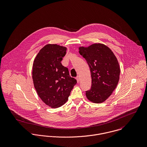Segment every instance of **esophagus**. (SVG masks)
Returning a JSON list of instances; mask_svg holds the SVG:
<instances>
[{
    "instance_id": "obj_1",
    "label": "esophagus",
    "mask_w": 147,
    "mask_h": 147,
    "mask_svg": "<svg viewBox=\"0 0 147 147\" xmlns=\"http://www.w3.org/2000/svg\"><path fill=\"white\" fill-rule=\"evenodd\" d=\"M76 79L78 83H79V80H80V78H79V76H78L76 78Z\"/></svg>"
}]
</instances>
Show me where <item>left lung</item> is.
<instances>
[{
  "instance_id": "8db88e82",
  "label": "left lung",
  "mask_w": 147,
  "mask_h": 147,
  "mask_svg": "<svg viewBox=\"0 0 147 147\" xmlns=\"http://www.w3.org/2000/svg\"><path fill=\"white\" fill-rule=\"evenodd\" d=\"M79 53L88 64L92 78L87 98L94 103L105 101L112 94L119 79L120 67L113 51L105 45L94 43L79 47Z\"/></svg>"
}]
</instances>
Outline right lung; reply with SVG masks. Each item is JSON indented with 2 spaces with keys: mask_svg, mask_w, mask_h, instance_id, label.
I'll use <instances>...</instances> for the list:
<instances>
[{
  "mask_svg": "<svg viewBox=\"0 0 147 147\" xmlns=\"http://www.w3.org/2000/svg\"><path fill=\"white\" fill-rule=\"evenodd\" d=\"M66 50V47L56 44L46 45L37 55L33 65L34 88L43 102L52 108L64 105L77 83L61 63Z\"/></svg>",
  "mask_w": 147,
  "mask_h": 147,
  "instance_id": "1",
  "label": "right lung"
}]
</instances>
